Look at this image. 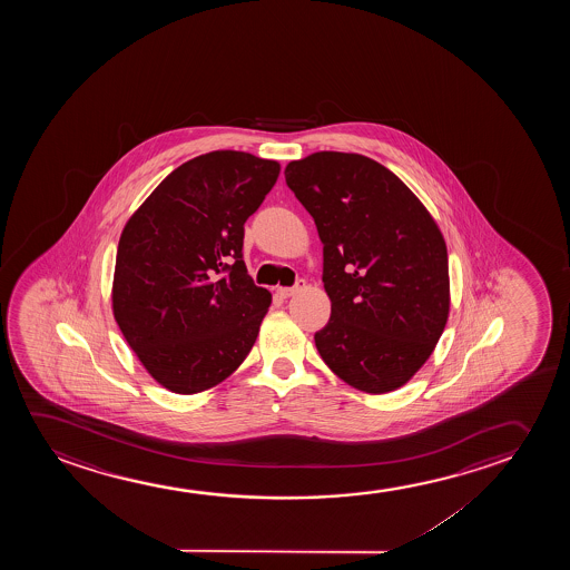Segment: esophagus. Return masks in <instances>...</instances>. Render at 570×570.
I'll use <instances>...</instances> for the list:
<instances>
[{"label": "esophagus", "mask_w": 570, "mask_h": 570, "mask_svg": "<svg viewBox=\"0 0 570 570\" xmlns=\"http://www.w3.org/2000/svg\"><path fill=\"white\" fill-rule=\"evenodd\" d=\"M305 288V281L304 278H299V281H296V284L294 286H289V288H278L276 292H278V296L281 297H289L294 296V294H297V292H302V289Z\"/></svg>", "instance_id": "esophagus-1"}]
</instances>
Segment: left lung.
I'll return each mask as SVG.
<instances>
[{
    "label": "left lung",
    "mask_w": 570,
    "mask_h": 570,
    "mask_svg": "<svg viewBox=\"0 0 570 570\" xmlns=\"http://www.w3.org/2000/svg\"><path fill=\"white\" fill-rule=\"evenodd\" d=\"M284 175L323 243L331 320L315 333L321 358L356 390H397L429 360L450 312L436 222L370 157L317 151Z\"/></svg>",
    "instance_id": "obj_1"
}]
</instances>
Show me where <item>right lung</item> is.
I'll return each instance as SVG.
<instances>
[{
  "mask_svg": "<svg viewBox=\"0 0 570 570\" xmlns=\"http://www.w3.org/2000/svg\"><path fill=\"white\" fill-rule=\"evenodd\" d=\"M281 165L210 151L177 167L120 235L112 312L154 380L193 395L234 374L271 305L243 261L245 222Z\"/></svg>",
  "mask_w": 570,
  "mask_h": 570,
  "instance_id": "right-lung-1",
  "label": "right lung"
}]
</instances>
